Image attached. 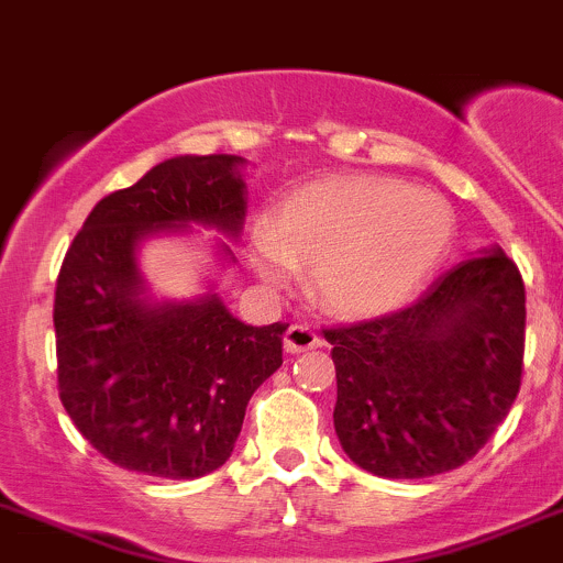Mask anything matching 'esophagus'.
<instances>
[{
  "label": "esophagus",
  "instance_id": "esophagus-1",
  "mask_svg": "<svg viewBox=\"0 0 563 563\" xmlns=\"http://www.w3.org/2000/svg\"><path fill=\"white\" fill-rule=\"evenodd\" d=\"M317 346H322V335L317 333L311 324L295 322L289 324L287 333H284V350L292 352V355H298V352H306V350H317Z\"/></svg>",
  "mask_w": 563,
  "mask_h": 563
}]
</instances>
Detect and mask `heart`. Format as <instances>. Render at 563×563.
I'll use <instances>...</instances> for the list:
<instances>
[{"label": "heart", "mask_w": 563, "mask_h": 563, "mask_svg": "<svg viewBox=\"0 0 563 563\" xmlns=\"http://www.w3.org/2000/svg\"><path fill=\"white\" fill-rule=\"evenodd\" d=\"M453 235L448 202L390 178L333 176L284 197L252 263L284 287L295 265L311 268V292L339 317L396 309L431 276Z\"/></svg>", "instance_id": "obj_1"}]
</instances>
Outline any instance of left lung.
<instances>
[{"instance_id":"1","label":"left lung","mask_w":563,"mask_h":563,"mask_svg":"<svg viewBox=\"0 0 563 563\" xmlns=\"http://www.w3.org/2000/svg\"><path fill=\"white\" fill-rule=\"evenodd\" d=\"M335 437L361 468L420 479L485 448L520 390L526 287L498 246L439 276L396 314L324 330Z\"/></svg>"}]
</instances>
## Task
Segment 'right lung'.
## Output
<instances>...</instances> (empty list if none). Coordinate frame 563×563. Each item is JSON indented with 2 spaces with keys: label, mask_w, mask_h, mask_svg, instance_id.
Instances as JSON below:
<instances>
[{
  "label": "right lung",
  "mask_w": 563,
  "mask_h": 563,
  "mask_svg": "<svg viewBox=\"0 0 563 563\" xmlns=\"http://www.w3.org/2000/svg\"><path fill=\"white\" fill-rule=\"evenodd\" d=\"M241 165L233 154L159 162L97 202L62 263L59 398L86 442L126 472L195 479L222 466L249 398L282 366L287 324H243L217 292L154 300L137 268L141 243L162 230L202 224L239 239Z\"/></svg>",
  "instance_id": "right-lung-1"
}]
</instances>
